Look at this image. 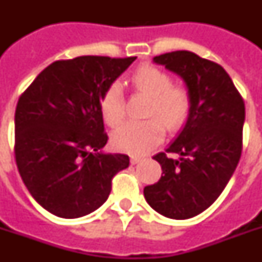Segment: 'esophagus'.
Instances as JSON below:
<instances>
[{"instance_id":"1","label":"esophagus","mask_w":262,"mask_h":262,"mask_svg":"<svg viewBox=\"0 0 262 262\" xmlns=\"http://www.w3.org/2000/svg\"><path fill=\"white\" fill-rule=\"evenodd\" d=\"M140 160H141V158H140V156H130V163L132 164H137L140 162Z\"/></svg>"}]
</instances>
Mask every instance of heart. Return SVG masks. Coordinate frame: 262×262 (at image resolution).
<instances>
[{"label":"heart","instance_id":"obj_1","mask_svg":"<svg viewBox=\"0 0 262 262\" xmlns=\"http://www.w3.org/2000/svg\"><path fill=\"white\" fill-rule=\"evenodd\" d=\"M132 83L139 92L148 95L145 114L152 118L129 121L115 129L111 144L118 151L143 155L158 145L164 136V123L168 129H177L186 119L191 106L190 92L181 84H172L170 73L145 63L136 69ZM100 113L108 126H118L125 117L122 85L111 83L100 99Z\"/></svg>","mask_w":262,"mask_h":262}]
</instances>
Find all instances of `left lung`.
<instances>
[{"label":"left lung","instance_id":"1","mask_svg":"<svg viewBox=\"0 0 262 262\" xmlns=\"http://www.w3.org/2000/svg\"><path fill=\"white\" fill-rule=\"evenodd\" d=\"M154 62L181 76L190 92L186 125L166 152L154 156L162 177L144 187V197L160 215L183 220L209 208L224 190L242 154L244 99L219 63L191 51L158 55ZM167 153H177L171 160Z\"/></svg>","mask_w":262,"mask_h":262}]
</instances>
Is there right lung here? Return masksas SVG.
<instances>
[{
    "label": "right lung",
    "instance_id": "1",
    "mask_svg": "<svg viewBox=\"0 0 262 262\" xmlns=\"http://www.w3.org/2000/svg\"><path fill=\"white\" fill-rule=\"evenodd\" d=\"M136 57L83 55L55 61L18 98L14 158L31 195L46 211L76 219L98 209L129 156L103 154L100 99Z\"/></svg>",
    "mask_w": 262,
    "mask_h": 262
}]
</instances>
